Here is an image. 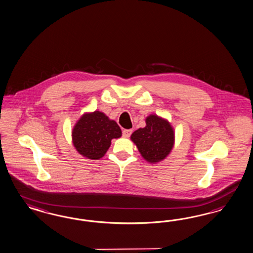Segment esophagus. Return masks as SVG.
I'll return each instance as SVG.
<instances>
[{
  "mask_svg": "<svg viewBox=\"0 0 253 253\" xmlns=\"http://www.w3.org/2000/svg\"><path fill=\"white\" fill-rule=\"evenodd\" d=\"M131 132H132V130H123L122 131V135H123V137H125V138H129L130 136H131Z\"/></svg>",
  "mask_w": 253,
  "mask_h": 253,
  "instance_id": "1",
  "label": "esophagus"
}]
</instances>
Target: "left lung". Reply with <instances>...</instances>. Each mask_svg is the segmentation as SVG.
<instances>
[{"instance_id": "8db88e82", "label": "left lung", "mask_w": 253, "mask_h": 253, "mask_svg": "<svg viewBox=\"0 0 253 253\" xmlns=\"http://www.w3.org/2000/svg\"><path fill=\"white\" fill-rule=\"evenodd\" d=\"M131 140L143 159L149 164L164 161L174 145V131L171 123L156 114L146 118V127L131 133Z\"/></svg>"}]
</instances>
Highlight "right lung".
I'll list each match as a JSON object with an SVG mask.
<instances>
[{"instance_id":"right-lung-1","label":"right lung","mask_w":253,"mask_h":253,"mask_svg":"<svg viewBox=\"0 0 253 253\" xmlns=\"http://www.w3.org/2000/svg\"><path fill=\"white\" fill-rule=\"evenodd\" d=\"M118 123L100 111L83 114L72 130V142L80 155L89 160L105 156L111 140L120 138Z\"/></svg>"}]
</instances>
